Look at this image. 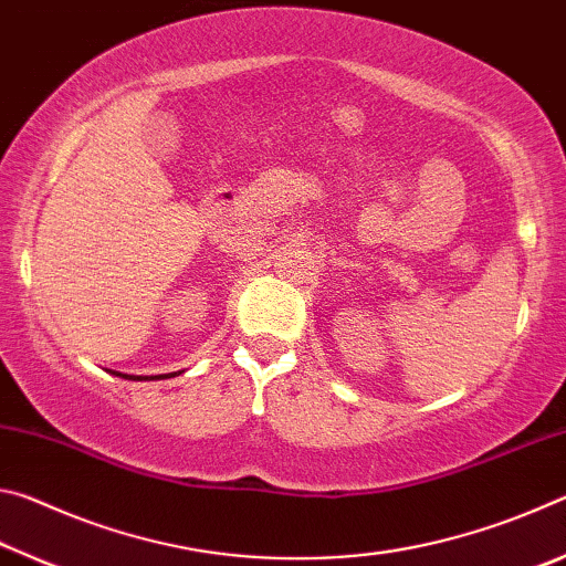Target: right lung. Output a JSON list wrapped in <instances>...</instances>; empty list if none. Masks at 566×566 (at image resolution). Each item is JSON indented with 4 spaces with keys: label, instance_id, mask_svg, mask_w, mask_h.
I'll return each mask as SVG.
<instances>
[{
    "label": "right lung",
    "instance_id": "add662e5",
    "mask_svg": "<svg viewBox=\"0 0 566 566\" xmlns=\"http://www.w3.org/2000/svg\"><path fill=\"white\" fill-rule=\"evenodd\" d=\"M112 375H114V371H112ZM177 375V371H171V375H165V377H175ZM117 377H124V379H159V377H132V375H117Z\"/></svg>",
    "mask_w": 566,
    "mask_h": 566
}]
</instances>
